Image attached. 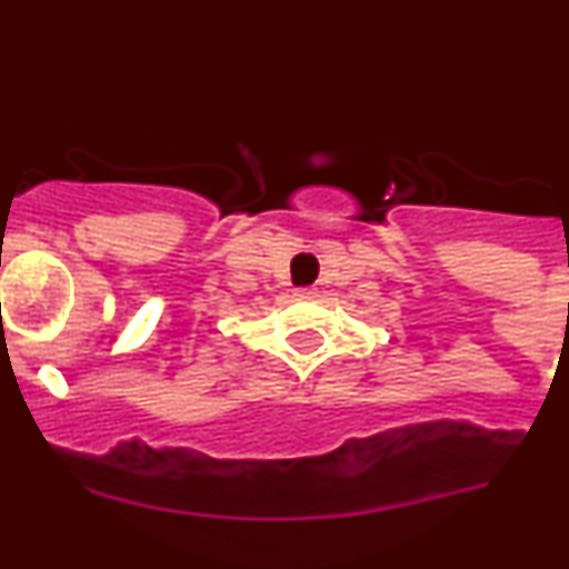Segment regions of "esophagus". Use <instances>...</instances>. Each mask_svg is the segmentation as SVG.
<instances>
[{"label": "esophagus", "instance_id": "obj_1", "mask_svg": "<svg viewBox=\"0 0 569 569\" xmlns=\"http://www.w3.org/2000/svg\"><path fill=\"white\" fill-rule=\"evenodd\" d=\"M293 297L310 299V297H316V289H297V293H293Z\"/></svg>", "mask_w": 569, "mask_h": 569}]
</instances>
